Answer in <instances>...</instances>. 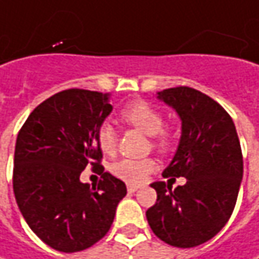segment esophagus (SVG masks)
<instances>
[{
  "mask_svg": "<svg viewBox=\"0 0 259 259\" xmlns=\"http://www.w3.org/2000/svg\"><path fill=\"white\" fill-rule=\"evenodd\" d=\"M138 189H140V186H137V184H128V186H126V190H128V193H135Z\"/></svg>",
  "mask_w": 259,
  "mask_h": 259,
  "instance_id": "esophagus-1",
  "label": "esophagus"
}]
</instances>
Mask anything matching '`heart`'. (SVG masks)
I'll return each mask as SVG.
<instances>
[{
	"mask_svg": "<svg viewBox=\"0 0 259 259\" xmlns=\"http://www.w3.org/2000/svg\"><path fill=\"white\" fill-rule=\"evenodd\" d=\"M121 119L125 124L131 125L138 131L144 133L151 138V145L155 150L165 153L174 144V137L164 126L163 114L143 99L133 101L125 105L121 111ZM98 145L104 154H114L116 151V133L112 125L102 124L98 130ZM155 168V161L153 158H121L111 165V171L128 183H141L148 174Z\"/></svg>",
	"mask_w": 259,
	"mask_h": 259,
	"instance_id": "b5f03b06",
	"label": "heart"
}]
</instances>
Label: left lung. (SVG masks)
Wrapping results in <instances>:
<instances>
[{
	"mask_svg": "<svg viewBox=\"0 0 259 259\" xmlns=\"http://www.w3.org/2000/svg\"><path fill=\"white\" fill-rule=\"evenodd\" d=\"M157 98L182 119L180 143L163 177L187 180L174 190L164 182L151 184L157 202L145 214L165 244L193 248L212 239L234 212L244 174L241 144L232 118L207 95L179 86Z\"/></svg>",
	"mask_w": 259,
	"mask_h": 259,
	"instance_id": "8db88e82",
	"label": "left lung"
}]
</instances>
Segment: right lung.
Listing matches in <instances>:
<instances>
[{"instance_id": "right-lung-1", "label": "right lung", "mask_w": 259, "mask_h": 259, "mask_svg": "<svg viewBox=\"0 0 259 259\" xmlns=\"http://www.w3.org/2000/svg\"><path fill=\"white\" fill-rule=\"evenodd\" d=\"M109 94L67 89L50 96L17 135L13 189L25 222L46 245L79 252L108 234L122 180L104 171L98 130L111 114ZM101 174L91 188L80 182L86 166Z\"/></svg>"}]
</instances>
